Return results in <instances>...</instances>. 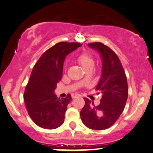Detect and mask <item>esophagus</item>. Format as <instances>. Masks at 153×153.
Segmentation results:
<instances>
[{
    "instance_id": "obj_1",
    "label": "esophagus",
    "mask_w": 153,
    "mask_h": 153,
    "mask_svg": "<svg viewBox=\"0 0 153 153\" xmlns=\"http://www.w3.org/2000/svg\"><path fill=\"white\" fill-rule=\"evenodd\" d=\"M71 96H72V98H75V97H80V95L78 93H73L71 94Z\"/></svg>"
}]
</instances>
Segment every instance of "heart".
<instances>
[{
    "mask_svg": "<svg viewBox=\"0 0 153 153\" xmlns=\"http://www.w3.org/2000/svg\"><path fill=\"white\" fill-rule=\"evenodd\" d=\"M77 60L85 71L92 68L94 65V60L93 57L88 52H82V53L79 54Z\"/></svg>",
    "mask_w": 153,
    "mask_h": 153,
    "instance_id": "b5f03b06",
    "label": "heart"
}]
</instances>
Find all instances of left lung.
Returning <instances> with one entry per match:
<instances>
[{
  "label": "left lung",
  "mask_w": 153,
  "mask_h": 153,
  "mask_svg": "<svg viewBox=\"0 0 153 153\" xmlns=\"http://www.w3.org/2000/svg\"><path fill=\"white\" fill-rule=\"evenodd\" d=\"M88 46L97 50L102 59V75L96 90L102 97L98 106L85 97L80 117L88 128L104 130L111 126L124 109L128 92L127 78L119 57L109 47L101 42Z\"/></svg>",
  "instance_id": "1"
}]
</instances>
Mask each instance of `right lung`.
Wrapping results in <instances>:
<instances>
[{
    "label": "right lung",
    "mask_w": 153,
    "mask_h": 153,
    "mask_svg": "<svg viewBox=\"0 0 153 153\" xmlns=\"http://www.w3.org/2000/svg\"><path fill=\"white\" fill-rule=\"evenodd\" d=\"M80 46L76 42L57 43L42 54L32 69L24 100L29 116L42 128L55 129L64 122L67 106L72 98L68 94L60 99L54 90L62 78L65 57Z\"/></svg>",
    "instance_id": "obj_1"
}]
</instances>
